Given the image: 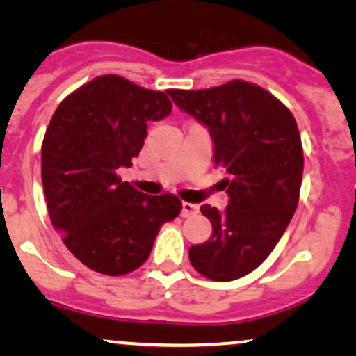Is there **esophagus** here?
Returning <instances> with one entry per match:
<instances>
[{
	"mask_svg": "<svg viewBox=\"0 0 356 356\" xmlns=\"http://www.w3.org/2000/svg\"><path fill=\"white\" fill-rule=\"evenodd\" d=\"M199 211V206H195V204H191V202H182V218H189V216L195 214V212Z\"/></svg>",
	"mask_w": 356,
	"mask_h": 356,
	"instance_id": "esophagus-1",
	"label": "esophagus"
}]
</instances>
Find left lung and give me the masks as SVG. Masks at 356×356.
<instances>
[{"label":"left lung","instance_id":"obj_1","mask_svg":"<svg viewBox=\"0 0 356 356\" xmlns=\"http://www.w3.org/2000/svg\"><path fill=\"white\" fill-rule=\"evenodd\" d=\"M167 93L209 129L214 164L229 174L222 181L231 199L226 211L201 206L212 236L191 246V264L207 280H238L271 254L296 211L305 164L296 120L251 81Z\"/></svg>","mask_w":356,"mask_h":356}]
</instances>
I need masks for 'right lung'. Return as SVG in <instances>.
Masks as SVG:
<instances>
[{"label":"right lung","instance_id":"add662e5","mask_svg":"<svg viewBox=\"0 0 356 356\" xmlns=\"http://www.w3.org/2000/svg\"><path fill=\"white\" fill-rule=\"evenodd\" d=\"M164 92L102 75L65 97L42 144L48 214L65 246L85 266L107 276L140 268L162 224L181 214L174 194L147 195L122 182L147 137V124L167 117Z\"/></svg>","mask_w":356,"mask_h":356}]
</instances>
